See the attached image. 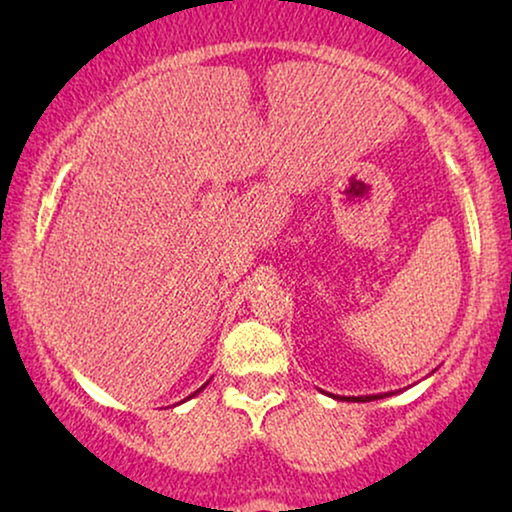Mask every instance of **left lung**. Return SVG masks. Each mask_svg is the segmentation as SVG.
I'll return each mask as SVG.
<instances>
[{
    "mask_svg": "<svg viewBox=\"0 0 512 512\" xmlns=\"http://www.w3.org/2000/svg\"><path fill=\"white\" fill-rule=\"evenodd\" d=\"M396 391H387V394H373V396H335L331 394L335 401H347V403H368V401H377V398H384V396H394Z\"/></svg>",
    "mask_w": 512,
    "mask_h": 512,
    "instance_id": "obj_1",
    "label": "left lung"
}]
</instances>
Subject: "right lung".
<instances>
[{"instance_id":"1","label":"right lung","mask_w":512,"mask_h":512,"mask_svg":"<svg viewBox=\"0 0 512 512\" xmlns=\"http://www.w3.org/2000/svg\"><path fill=\"white\" fill-rule=\"evenodd\" d=\"M205 387H207V382H205V384H202V387H200V389H198V391H193V394H191V396H188V398H193V396H195V394H200V391H202V389H205Z\"/></svg>"}]
</instances>
